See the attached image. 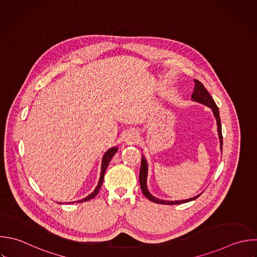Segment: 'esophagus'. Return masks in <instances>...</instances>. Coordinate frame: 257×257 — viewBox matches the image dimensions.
Here are the masks:
<instances>
[{"instance_id": "1", "label": "esophagus", "mask_w": 257, "mask_h": 257, "mask_svg": "<svg viewBox=\"0 0 257 257\" xmlns=\"http://www.w3.org/2000/svg\"><path fill=\"white\" fill-rule=\"evenodd\" d=\"M133 139H134V138H133Z\"/></svg>"}]
</instances>
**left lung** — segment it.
<instances>
[{
    "mask_svg": "<svg viewBox=\"0 0 257 257\" xmlns=\"http://www.w3.org/2000/svg\"><path fill=\"white\" fill-rule=\"evenodd\" d=\"M195 81V87H194V91L192 94V99L194 101L200 102L202 104H205L207 106H209L213 113L214 116L217 120V127H218V135H219V140H220V149L222 151V146H223V139H222V128H221V120H220V115H219V109L214 101V99L212 98V96L209 94V92L207 91V89L204 87V85L197 79H194ZM141 170H140V185H141V189L144 193V195L152 202L158 203V204H165V205H177V204H182V203H187L189 201H193L195 199H197L201 194L191 198V199H187V200H180V201H167V200H160L156 197H154L153 195H151V193L149 192L148 188H147V176H148V163L147 160L145 159V156L142 157V163H141Z\"/></svg>",
    "mask_w": 257,
    "mask_h": 257,
    "instance_id": "obj_1",
    "label": "left lung"
}]
</instances>
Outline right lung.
I'll list each match as a JSON object with an SVG mask.
<instances>
[{
	"label": "right lung",
	"mask_w": 257,
	"mask_h": 257,
	"mask_svg": "<svg viewBox=\"0 0 257 257\" xmlns=\"http://www.w3.org/2000/svg\"><path fill=\"white\" fill-rule=\"evenodd\" d=\"M116 152H117V147H113V148L107 150V152L104 154V156H103V158H102V161H101V173H100V178H99V181H98V184H97L96 188L94 189V191H93L90 195H88V196L85 197L84 199H81V200L77 201L78 203H82V202L89 201L90 199H93V198L98 194L99 189H100V187H101V185H102V182H103L104 173H105V171H106V169H107V166L109 165V162L111 161L112 157L115 155ZM73 203H74V202H73ZM59 204H60V203H59Z\"/></svg>",
	"instance_id": "obj_1"
}]
</instances>
